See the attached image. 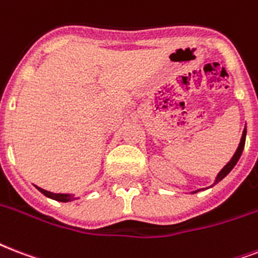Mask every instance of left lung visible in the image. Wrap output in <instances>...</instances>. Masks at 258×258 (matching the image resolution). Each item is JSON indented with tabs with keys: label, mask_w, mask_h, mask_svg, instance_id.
Listing matches in <instances>:
<instances>
[{
	"label": "left lung",
	"mask_w": 258,
	"mask_h": 258,
	"mask_svg": "<svg viewBox=\"0 0 258 258\" xmlns=\"http://www.w3.org/2000/svg\"><path fill=\"white\" fill-rule=\"evenodd\" d=\"M245 139H246V128L243 130V133H242V138H241V142H239V146L238 149H237V151H235V154L233 155V158L229 161V164L226 165L225 168L222 169L221 172H219V174L216 176V180H215V184L216 182H219L221 180H223L227 174H229L230 172H231V169L235 166V164L238 162L239 160V157H241V154H242V151H243V147H245Z\"/></svg>",
	"instance_id": "1"
}]
</instances>
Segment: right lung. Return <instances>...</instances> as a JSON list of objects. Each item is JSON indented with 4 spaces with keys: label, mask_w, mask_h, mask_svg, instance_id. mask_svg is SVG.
Masks as SVG:
<instances>
[{
    "label": "right lung",
    "mask_w": 258,
    "mask_h": 258,
    "mask_svg": "<svg viewBox=\"0 0 258 258\" xmlns=\"http://www.w3.org/2000/svg\"><path fill=\"white\" fill-rule=\"evenodd\" d=\"M37 189L40 190L44 196H47V198H50V199H54V200H58V202H70V200H73L74 198L73 196H70V195H64V194H52V192H48V190L46 189H42V188H39V186H36Z\"/></svg>",
    "instance_id": "add662e5"
}]
</instances>
